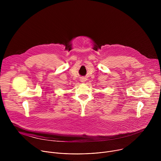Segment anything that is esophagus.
I'll return each mask as SVG.
<instances>
[{
  "label": "esophagus",
  "instance_id": "obj_1",
  "mask_svg": "<svg viewBox=\"0 0 161 161\" xmlns=\"http://www.w3.org/2000/svg\"><path fill=\"white\" fill-rule=\"evenodd\" d=\"M81 80V82H84V81H86L85 78H81V80Z\"/></svg>",
  "mask_w": 161,
  "mask_h": 161
}]
</instances>
